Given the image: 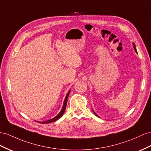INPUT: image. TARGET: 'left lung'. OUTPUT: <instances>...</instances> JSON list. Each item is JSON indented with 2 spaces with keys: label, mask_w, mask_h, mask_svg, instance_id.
<instances>
[{
  "label": "left lung",
  "mask_w": 151,
  "mask_h": 151,
  "mask_svg": "<svg viewBox=\"0 0 151 151\" xmlns=\"http://www.w3.org/2000/svg\"><path fill=\"white\" fill-rule=\"evenodd\" d=\"M133 47H134V50H135V52H137V49H136V47H135V43H134V42H133ZM93 112H94V114H95L97 116V117H99V116H98L97 114H96L94 112V111H93Z\"/></svg>",
  "instance_id": "obj_1"
}]
</instances>
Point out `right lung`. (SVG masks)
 Masks as SVG:
<instances>
[{
	"label": "right lung",
	"instance_id": "right-lung-1",
	"mask_svg": "<svg viewBox=\"0 0 151 151\" xmlns=\"http://www.w3.org/2000/svg\"><path fill=\"white\" fill-rule=\"evenodd\" d=\"M70 90L68 92V93L67 94V96L65 97V99L64 100V102H63V107L62 109V110H61L60 112L58 114V115H57L56 117H55L54 118H52V119H50V120H47L46 121H44V122H39V123H42V124H46V123H52V122H54V121H56V120L59 119L60 118L62 117L63 114V113L65 112V109H66V106H67V100H68V96H69V93H70Z\"/></svg>",
	"mask_w": 151,
	"mask_h": 151
}]
</instances>
